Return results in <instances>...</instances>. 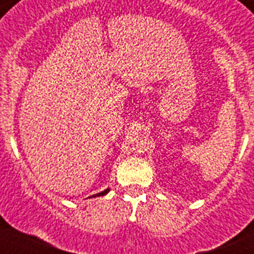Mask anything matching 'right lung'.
Here are the masks:
<instances>
[{
    "label": "right lung",
    "mask_w": 254,
    "mask_h": 254,
    "mask_svg": "<svg viewBox=\"0 0 254 254\" xmlns=\"http://www.w3.org/2000/svg\"><path fill=\"white\" fill-rule=\"evenodd\" d=\"M108 192H109V188H107L105 190H103V192H100V193H96V194H93L91 197H99V196H104V194H107Z\"/></svg>",
    "instance_id": "obj_1"
}]
</instances>
